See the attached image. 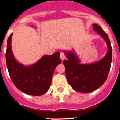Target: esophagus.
Segmentation results:
<instances>
[{
  "instance_id": "34e87169",
  "label": "esophagus",
  "mask_w": 120,
  "mask_h": 120,
  "mask_svg": "<svg viewBox=\"0 0 120 120\" xmlns=\"http://www.w3.org/2000/svg\"><path fill=\"white\" fill-rule=\"evenodd\" d=\"M60 58H61V60H62V61H63V60H64V59H65V54H63V52H61V53H60Z\"/></svg>"
}]
</instances>
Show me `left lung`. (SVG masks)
<instances>
[{
    "label": "left lung",
    "mask_w": 120,
    "mask_h": 120,
    "mask_svg": "<svg viewBox=\"0 0 120 120\" xmlns=\"http://www.w3.org/2000/svg\"><path fill=\"white\" fill-rule=\"evenodd\" d=\"M93 30L103 38L107 45V52L101 60L91 63H80L73 51H64L66 60H63L65 74L69 84L75 91L90 93L105 82L111 66L112 49L108 35L98 24H93Z\"/></svg>",
    "instance_id": "left-lung-1"
}]
</instances>
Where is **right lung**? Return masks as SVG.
<instances>
[{
  "mask_svg": "<svg viewBox=\"0 0 120 120\" xmlns=\"http://www.w3.org/2000/svg\"><path fill=\"white\" fill-rule=\"evenodd\" d=\"M13 34L8 39L6 63L12 82L21 91L32 96H41L48 91L56 66L62 62L60 53L45 55L35 63L25 66L18 62L11 49Z\"/></svg>",
  "mask_w": 120,
  "mask_h": 120,
  "instance_id": "add662e5",
  "label": "right lung"
}]
</instances>
